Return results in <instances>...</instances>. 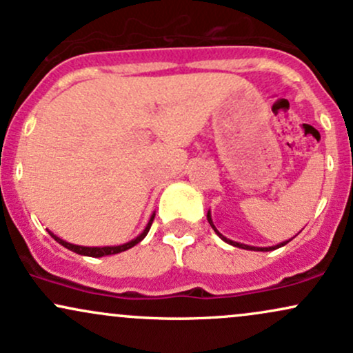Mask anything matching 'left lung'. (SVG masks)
<instances>
[{
  "instance_id": "obj_1",
  "label": "left lung",
  "mask_w": 353,
  "mask_h": 353,
  "mask_svg": "<svg viewBox=\"0 0 353 353\" xmlns=\"http://www.w3.org/2000/svg\"><path fill=\"white\" fill-rule=\"evenodd\" d=\"M208 222H209V224H210V228L214 229V232H216L217 236L222 239V241H224V242H228V244L234 245V247H239V249H245V250H255V252H269V250H275V249H279V247L285 245L287 242H290V239H289V241H283V242H281V244H277V245H269V247H255V245H247V244H242V242L230 241V239H228V237H224V236H222V234L219 232V230H217L216 225H214V222H212V216H210V210H208ZM294 237H295V236H294Z\"/></svg>"
}]
</instances>
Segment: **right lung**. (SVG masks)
<instances>
[{"mask_svg":"<svg viewBox=\"0 0 353 353\" xmlns=\"http://www.w3.org/2000/svg\"><path fill=\"white\" fill-rule=\"evenodd\" d=\"M154 216H156V214L152 212V216L149 217L148 224H145L144 230H143V232L139 234V236L132 239V241L125 242V244H121V245H104V247H86V245H76V244H71V242L63 241V239L56 236V234H52L50 229H46V230H48V232H50V236H51L52 239H54L56 242H59L61 245L66 247V249L72 250V252H76V254H79V255H86V257H104V255H114V254L124 252V250L131 249V247H134L136 244H139V242L143 241V239H144L145 236H148L149 229H151V224H152V221H154Z\"/></svg>","mask_w":353,"mask_h":353,"instance_id":"obj_1","label":"right lung"}]
</instances>
